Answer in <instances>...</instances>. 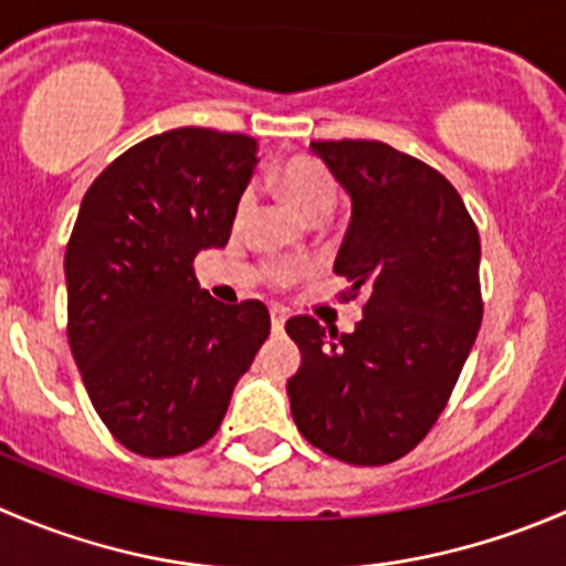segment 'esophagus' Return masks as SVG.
Listing matches in <instances>:
<instances>
[{
    "instance_id": "34e87169",
    "label": "esophagus",
    "mask_w": 566,
    "mask_h": 566,
    "mask_svg": "<svg viewBox=\"0 0 566 566\" xmlns=\"http://www.w3.org/2000/svg\"><path fill=\"white\" fill-rule=\"evenodd\" d=\"M284 321H287V315H284V310H279V306H273L271 310V326H273V332H282L284 328Z\"/></svg>"
}]
</instances>
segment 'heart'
<instances>
[{"label": "heart", "mask_w": 566, "mask_h": 566, "mask_svg": "<svg viewBox=\"0 0 566 566\" xmlns=\"http://www.w3.org/2000/svg\"><path fill=\"white\" fill-rule=\"evenodd\" d=\"M276 190L304 221H326L332 216L334 205H337V185H334L332 174L321 166V163L310 160V157H295L287 166L279 168L276 174ZM251 210V196H243L238 205V221H243ZM273 279L276 282H290L293 271L290 268H273Z\"/></svg>", "instance_id": "heart-1"}]
</instances>
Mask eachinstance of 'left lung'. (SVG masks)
Wrapping results in <instances>:
<instances>
[{"label": "left lung", "mask_w": 566, "mask_h": 566, "mask_svg": "<svg viewBox=\"0 0 566 566\" xmlns=\"http://www.w3.org/2000/svg\"><path fill=\"white\" fill-rule=\"evenodd\" d=\"M350 196L334 273L367 295L350 334L287 321L301 367L287 381L306 442L348 464H389L429 434L479 334L481 240L451 182L381 140H315Z\"/></svg>", "instance_id": "left-lung-1"}]
</instances>
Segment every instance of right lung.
<instances>
[{
  "label": "right lung",
  "instance_id": "right-lung-1",
  "mask_svg": "<svg viewBox=\"0 0 566 566\" xmlns=\"http://www.w3.org/2000/svg\"><path fill=\"white\" fill-rule=\"evenodd\" d=\"M254 166V137L182 126L115 157L82 199L65 249L69 345L132 453L205 446L271 334L262 301L218 304L193 273L199 251L229 243Z\"/></svg>",
  "mask_w": 566,
  "mask_h": 566
}]
</instances>
